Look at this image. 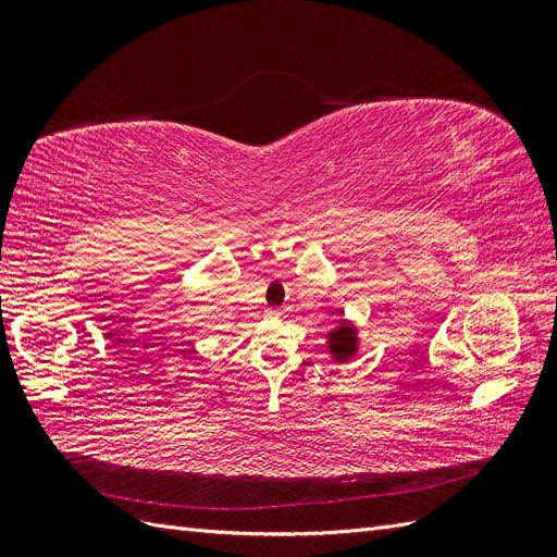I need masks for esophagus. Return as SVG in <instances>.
<instances>
[{
    "label": "esophagus",
    "mask_w": 557,
    "mask_h": 557,
    "mask_svg": "<svg viewBox=\"0 0 557 557\" xmlns=\"http://www.w3.org/2000/svg\"><path fill=\"white\" fill-rule=\"evenodd\" d=\"M269 315H281V309H267Z\"/></svg>",
    "instance_id": "34e87169"
}]
</instances>
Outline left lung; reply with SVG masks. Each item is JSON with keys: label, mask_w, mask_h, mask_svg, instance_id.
Wrapping results in <instances>:
<instances>
[{"label": "left lung", "mask_w": 557, "mask_h": 557, "mask_svg": "<svg viewBox=\"0 0 557 557\" xmlns=\"http://www.w3.org/2000/svg\"><path fill=\"white\" fill-rule=\"evenodd\" d=\"M330 350L336 362H346L348 358H352V352L358 350V336H356V327L350 325H339L336 330L330 332Z\"/></svg>", "instance_id": "obj_1"}]
</instances>
